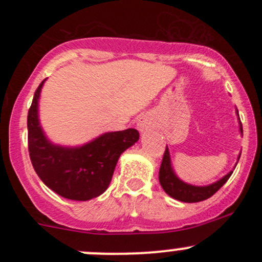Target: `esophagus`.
<instances>
[{
    "instance_id": "obj_1",
    "label": "esophagus",
    "mask_w": 262,
    "mask_h": 262,
    "mask_svg": "<svg viewBox=\"0 0 262 262\" xmlns=\"http://www.w3.org/2000/svg\"><path fill=\"white\" fill-rule=\"evenodd\" d=\"M150 126H152V121H150V118L148 115H142L141 118L138 119V121H137V128L139 129L141 133L146 132L148 128H150Z\"/></svg>"
}]
</instances>
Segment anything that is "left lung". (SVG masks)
<instances>
[{
    "instance_id": "left-lung-1",
    "label": "left lung",
    "mask_w": 262,
    "mask_h": 262,
    "mask_svg": "<svg viewBox=\"0 0 262 262\" xmlns=\"http://www.w3.org/2000/svg\"><path fill=\"white\" fill-rule=\"evenodd\" d=\"M237 118H238V124H239V132L242 134V124L241 120H239L238 110L236 109ZM239 157H241V153L238 155V158H237V162H238ZM232 172L233 171H229L227 175H224L223 178L219 179L218 181L213 182V184L205 185V186H196V185L187 184V182L182 181L178 175H176L175 170H173L172 161H171L170 150H168V147L166 146L165 155H163L162 163H161L160 167V175H158V179H160V184L162 186V189L165 190V192L167 195H170L171 198L176 200H180V202L184 203H198L203 202V200L208 199L212 195L215 194L224 184H226L227 180L231 178Z\"/></svg>"
}]
</instances>
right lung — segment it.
<instances>
[{
    "label": "right lung",
    "mask_w": 262,
    "mask_h": 262,
    "mask_svg": "<svg viewBox=\"0 0 262 262\" xmlns=\"http://www.w3.org/2000/svg\"><path fill=\"white\" fill-rule=\"evenodd\" d=\"M47 78L34 94L28 113L29 155L36 175L60 196L86 200L109 187L119 157L137 143V129L107 132L82 146H60L46 136L39 119V100Z\"/></svg>",
    "instance_id": "add662e5"
}]
</instances>
